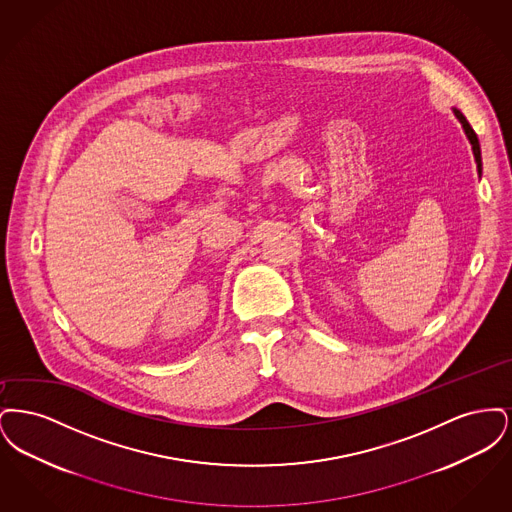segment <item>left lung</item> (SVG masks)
Returning <instances> with one entry per match:
<instances>
[{"label": "left lung", "instance_id": "1", "mask_svg": "<svg viewBox=\"0 0 512 512\" xmlns=\"http://www.w3.org/2000/svg\"><path fill=\"white\" fill-rule=\"evenodd\" d=\"M453 113H455V117L459 119V122L463 124L464 134H466V138L470 140V144H472V151H474V159H476V165H478V172L482 171V153H480V142H478V136H476V132L472 130V126L468 124L466 121V117H464L463 113L459 111V109H453Z\"/></svg>", "mask_w": 512, "mask_h": 512}]
</instances>
